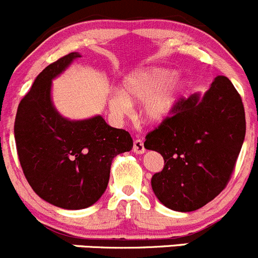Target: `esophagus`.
Here are the masks:
<instances>
[{
	"label": "esophagus",
	"instance_id": "1",
	"mask_svg": "<svg viewBox=\"0 0 258 258\" xmlns=\"http://www.w3.org/2000/svg\"><path fill=\"white\" fill-rule=\"evenodd\" d=\"M133 151L134 153L137 154H143L146 152V148H144V144L142 139H136L133 144Z\"/></svg>",
	"mask_w": 258,
	"mask_h": 258
}]
</instances>
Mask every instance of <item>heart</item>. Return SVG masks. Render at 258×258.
<instances>
[{
	"label": "heart",
	"instance_id": "heart-1",
	"mask_svg": "<svg viewBox=\"0 0 258 258\" xmlns=\"http://www.w3.org/2000/svg\"><path fill=\"white\" fill-rule=\"evenodd\" d=\"M172 68L146 67L132 71L122 81V91L112 90L110 111L122 116L132 110V101L142 102V115L152 124L170 119L188 92L191 82L186 76L176 75Z\"/></svg>",
	"mask_w": 258,
	"mask_h": 258
}]
</instances>
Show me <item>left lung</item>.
<instances>
[{
    "label": "left lung",
    "mask_w": 258,
    "mask_h": 258,
    "mask_svg": "<svg viewBox=\"0 0 258 258\" xmlns=\"http://www.w3.org/2000/svg\"><path fill=\"white\" fill-rule=\"evenodd\" d=\"M246 136L242 99L224 76L204 94L182 100L173 116L146 137L144 147L164 159L152 176L154 195L175 212L200 209L222 192Z\"/></svg>",
    "instance_id": "1"
}]
</instances>
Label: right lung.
<instances>
[{
    "label": "right lung",
    "instance_id": "obj_1",
    "mask_svg": "<svg viewBox=\"0 0 258 258\" xmlns=\"http://www.w3.org/2000/svg\"><path fill=\"white\" fill-rule=\"evenodd\" d=\"M81 57L70 53L44 68L17 107L15 141L24 175L36 195L67 210L94 205L109 183L112 159L133 148L124 129L101 115L63 116L53 104V80Z\"/></svg>",
    "mask_w": 258,
    "mask_h": 258
}]
</instances>
